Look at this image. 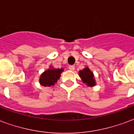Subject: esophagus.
Instances as JSON below:
<instances>
[{
  "label": "esophagus",
  "mask_w": 134,
  "mask_h": 134,
  "mask_svg": "<svg viewBox=\"0 0 134 134\" xmlns=\"http://www.w3.org/2000/svg\"><path fill=\"white\" fill-rule=\"evenodd\" d=\"M68 69L70 70V71H74V69H75V67L74 66H68Z\"/></svg>",
  "instance_id": "1"
}]
</instances>
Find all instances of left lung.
<instances>
[{
	"label": "left lung",
	"mask_w": 134,
	"mask_h": 134,
	"mask_svg": "<svg viewBox=\"0 0 134 134\" xmlns=\"http://www.w3.org/2000/svg\"><path fill=\"white\" fill-rule=\"evenodd\" d=\"M79 76L81 79L82 82L87 86L93 87L96 85L94 74L88 66L85 67L81 71H79Z\"/></svg>",
	"instance_id": "obj_1"
}]
</instances>
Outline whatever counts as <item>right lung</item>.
I'll return each instance as SVG.
<instances>
[{"label":"right lung","instance_id":"1","mask_svg":"<svg viewBox=\"0 0 134 134\" xmlns=\"http://www.w3.org/2000/svg\"><path fill=\"white\" fill-rule=\"evenodd\" d=\"M63 71V68H55L50 66L49 68L43 72L39 78V83L43 86H51L55 84L60 79V74Z\"/></svg>","mask_w":134,"mask_h":134}]
</instances>
